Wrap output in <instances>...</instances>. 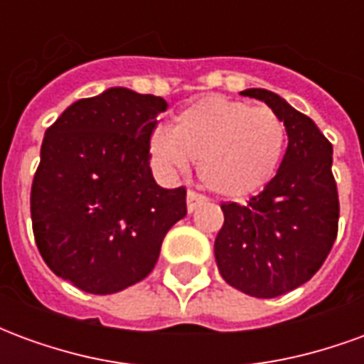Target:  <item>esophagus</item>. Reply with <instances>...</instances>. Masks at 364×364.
Returning <instances> with one entry per match:
<instances>
[{
    "label": "esophagus",
    "mask_w": 364,
    "mask_h": 364,
    "mask_svg": "<svg viewBox=\"0 0 364 364\" xmlns=\"http://www.w3.org/2000/svg\"><path fill=\"white\" fill-rule=\"evenodd\" d=\"M205 200L206 198L203 197V195H198V193H195V191H189V193H187V210L193 213V210H195L198 205H203Z\"/></svg>",
    "instance_id": "34e87169"
}]
</instances>
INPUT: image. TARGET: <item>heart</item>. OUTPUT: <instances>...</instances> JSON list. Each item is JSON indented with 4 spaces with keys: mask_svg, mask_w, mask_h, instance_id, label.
I'll list each match as a JSON object with an SVG mask.
<instances>
[{
    "mask_svg": "<svg viewBox=\"0 0 364 364\" xmlns=\"http://www.w3.org/2000/svg\"><path fill=\"white\" fill-rule=\"evenodd\" d=\"M287 146V127L269 107L228 97H205L175 117L173 130H158L150 151L159 166L183 171L198 161V177L216 195L245 198L277 173Z\"/></svg>",
    "mask_w": 364,
    "mask_h": 364,
    "instance_id": "obj_1",
    "label": "heart"
}]
</instances>
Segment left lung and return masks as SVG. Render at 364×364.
Masks as SVG:
<instances>
[{
    "label": "left lung",
    "instance_id": "1",
    "mask_svg": "<svg viewBox=\"0 0 364 364\" xmlns=\"http://www.w3.org/2000/svg\"><path fill=\"white\" fill-rule=\"evenodd\" d=\"M284 122L289 146L281 167L247 205L222 203L224 224L214 257L230 287L255 298L281 296L310 281L337 237L339 198L333 148L310 117L267 90H245Z\"/></svg>",
    "mask_w": 364,
    "mask_h": 364
}]
</instances>
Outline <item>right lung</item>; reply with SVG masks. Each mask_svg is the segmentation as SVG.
Returning <instances> with one entry per match:
<instances>
[{
	"instance_id": "1",
	"label": "right lung",
	"mask_w": 364,
	"mask_h": 364,
	"mask_svg": "<svg viewBox=\"0 0 364 364\" xmlns=\"http://www.w3.org/2000/svg\"><path fill=\"white\" fill-rule=\"evenodd\" d=\"M166 99L111 87L80 99L44 132L31 189L38 252L54 274L112 294L156 267L161 242L187 214L185 187H159L150 138Z\"/></svg>"
}]
</instances>
